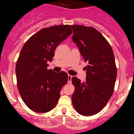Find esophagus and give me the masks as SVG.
I'll return each mask as SVG.
<instances>
[{"label": "esophagus", "mask_w": 134, "mask_h": 134, "mask_svg": "<svg viewBox=\"0 0 134 134\" xmlns=\"http://www.w3.org/2000/svg\"><path fill=\"white\" fill-rule=\"evenodd\" d=\"M72 76L69 74L68 75V83L72 82Z\"/></svg>", "instance_id": "esophagus-1"}]
</instances>
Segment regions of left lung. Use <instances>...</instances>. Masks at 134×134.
<instances>
[{"mask_svg":"<svg viewBox=\"0 0 134 134\" xmlns=\"http://www.w3.org/2000/svg\"><path fill=\"white\" fill-rule=\"evenodd\" d=\"M72 41L79 48L88 65L86 81L72 78L75 91L72 104L83 116H91L105 107L114 91L116 79V64L111 46L105 38L93 27L72 25Z\"/></svg>","mask_w":134,"mask_h":134,"instance_id":"8db88e82","label":"left lung"}]
</instances>
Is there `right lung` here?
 Segmentation results:
<instances>
[{
	"instance_id": "obj_1",
	"label": "right lung",
	"mask_w": 134,
	"mask_h": 134,
	"mask_svg": "<svg viewBox=\"0 0 134 134\" xmlns=\"http://www.w3.org/2000/svg\"><path fill=\"white\" fill-rule=\"evenodd\" d=\"M72 33L69 25L41 29L21 49L16 66L17 84L24 103L34 111L46 113L57 103L68 76L48 70L47 62H52L57 47Z\"/></svg>"
}]
</instances>
